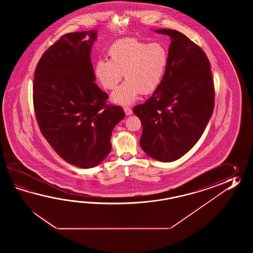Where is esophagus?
<instances>
[{
	"mask_svg": "<svg viewBox=\"0 0 253 253\" xmlns=\"http://www.w3.org/2000/svg\"><path fill=\"white\" fill-rule=\"evenodd\" d=\"M124 111L126 116H130V115H132V113H133L132 109H131V108H127V107H125Z\"/></svg>",
	"mask_w": 253,
	"mask_h": 253,
	"instance_id": "1",
	"label": "esophagus"
}]
</instances>
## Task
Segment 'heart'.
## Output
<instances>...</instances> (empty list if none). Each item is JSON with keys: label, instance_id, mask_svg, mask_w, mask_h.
Segmentation results:
<instances>
[{"label": "heart", "instance_id": "b5f03b06", "mask_svg": "<svg viewBox=\"0 0 253 253\" xmlns=\"http://www.w3.org/2000/svg\"><path fill=\"white\" fill-rule=\"evenodd\" d=\"M108 54L109 60L101 59L96 62L95 75L106 89H114L124 75L126 81L111 95L112 101L121 106L133 104L140 93L155 91L161 84L169 62L165 45L135 38L114 42Z\"/></svg>", "mask_w": 253, "mask_h": 253}]
</instances>
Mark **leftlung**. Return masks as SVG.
<instances>
[{
  "instance_id": "1",
  "label": "left lung",
  "mask_w": 253,
  "mask_h": 253,
  "mask_svg": "<svg viewBox=\"0 0 253 253\" xmlns=\"http://www.w3.org/2000/svg\"><path fill=\"white\" fill-rule=\"evenodd\" d=\"M171 38L169 62L161 84L133 109L141 120L140 145L158 161H175L200 139L213 112L214 87L204 50L183 33L160 29Z\"/></svg>"
}]
</instances>
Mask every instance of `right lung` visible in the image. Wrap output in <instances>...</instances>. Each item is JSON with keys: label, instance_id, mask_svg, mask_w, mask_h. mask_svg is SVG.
I'll list each match as a JSON object with an SVG mask.
<instances>
[{"label": "right lung", "instance_id": "1", "mask_svg": "<svg viewBox=\"0 0 253 253\" xmlns=\"http://www.w3.org/2000/svg\"><path fill=\"white\" fill-rule=\"evenodd\" d=\"M97 32L65 34L44 52L33 81L39 127L55 152L70 165L97 167L111 151L114 127L123 108L106 106L108 94L95 83L92 46Z\"/></svg>", "mask_w": 253, "mask_h": 253}]
</instances>
